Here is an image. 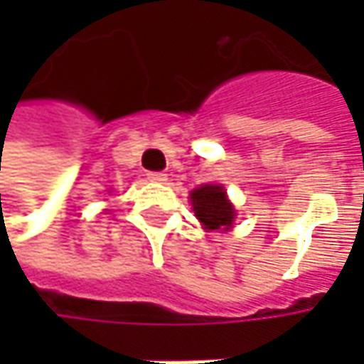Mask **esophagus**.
Wrapping results in <instances>:
<instances>
[{
	"label": "esophagus",
	"mask_w": 364,
	"mask_h": 364,
	"mask_svg": "<svg viewBox=\"0 0 364 364\" xmlns=\"http://www.w3.org/2000/svg\"><path fill=\"white\" fill-rule=\"evenodd\" d=\"M147 180H151V182H166L168 180V176L164 174V172H147Z\"/></svg>",
	"instance_id": "1"
}]
</instances>
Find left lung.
Instances as JSON below:
<instances>
[{"label": "left lung", "mask_w": 364, "mask_h": 364, "mask_svg": "<svg viewBox=\"0 0 364 364\" xmlns=\"http://www.w3.org/2000/svg\"><path fill=\"white\" fill-rule=\"evenodd\" d=\"M192 208L196 218L203 223L206 229L218 231L229 229L235 218V208L227 200V192L218 184H204L200 188L192 190Z\"/></svg>", "instance_id": "left-lung-1"}]
</instances>
